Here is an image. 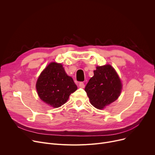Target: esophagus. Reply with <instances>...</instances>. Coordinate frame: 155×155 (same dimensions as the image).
I'll return each instance as SVG.
<instances>
[{"label":"esophagus","mask_w":155,"mask_h":155,"mask_svg":"<svg viewBox=\"0 0 155 155\" xmlns=\"http://www.w3.org/2000/svg\"><path fill=\"white\" fill-rule=\"evenodd\" d=\"M79 87H80V88H85V84H84L83 82H80V83H79Z\"/></svg>","instance_id":"esophagus-1"}]
</instances>
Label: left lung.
<instances>
[{
	"label": "left lung",
	"instance_id": "left-lung-1",
	"mask_svg": "<svg viewBox=\"0 0 155 155\" xmlns=\"http://www.w3.org/2000/svg\"><path fill=\"white\" fill-rule=\"evenodd\" d=\"M94 75L89 80L85 91L91 104L98 109L116 101L122 90V84L117 73L110 64L97 67Z\"/></svg>",
	"mask_w": 155,
	"mask_h": 155
}]
</instances>
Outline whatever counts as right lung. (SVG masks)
<instances>
[{"mask_svg":"<svg viewBox=\"0 0 155 155\" xmlns=\"http://www.w3.org/2000/svg\"><path fill=\"white\" fill-rule=\"evenodd\" d=\"M39 98L53 107L66 103L77 87L73 78L67 75L63 65L52 62L41 73L36 84Z\"/></svg>","mask_w":155,"mask_h":155,"instance_id":"obj_1","label":"right lung"}]
</instances>
